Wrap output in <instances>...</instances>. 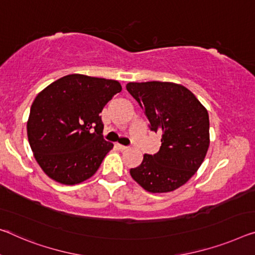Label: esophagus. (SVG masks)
Instances as JSON below:
<instances>
[{"label": "esophagus", "mask_w": 255, "mask_h": 255, "mask_svg": "<svg viewBox=\"0 0 255 255\" xmlns=\"http://www.w3.org/2000/svg\"><path fill=\"white\" fill-rule=\"evenodd\" d=\"M115 147H116L119 150H127L128 148V146H123V144H121V143H116Z\"/></svg>", "instance_id": "esophagus-1"}]
</instances>
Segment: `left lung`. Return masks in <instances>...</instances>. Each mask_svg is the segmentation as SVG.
<instances>
[{"label":"left lung","instance_id":"1","mask_svg":"<svg viewBox=\"0 0 255 255\" xmlns=\"http://www.w3.org/2000/svg\"><path fill=\"white\" fill-rule=\"evenodd\" d=\"M128 93L162 134L160 148L144 154L131 177L150 193L172 191L189 180L204 160L210 144L209 113L187 88L171 82L128 83Z\"/></svg>","mask_w":255,"mask_h":255}]
</instances>
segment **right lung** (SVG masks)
I'll list each match as a JSON object with an SVG mask.
<instances>
[{"instance_id":"1","label":"right lung","mask_w":255,"mask_h":255,"mask_svg":"<svg viewBox=\"0 0 255 255\" xmlns=\"http://www.w3.org/2000/svg\"><path fill=\"white\" fill-rule=\"evenodd\" d=\"M121 91L117 81L72 74L38 93L27 134L45 174L64 185H76L96 173L114 146L104 139L99 114Z\"/></svg>"}]
</instances>
